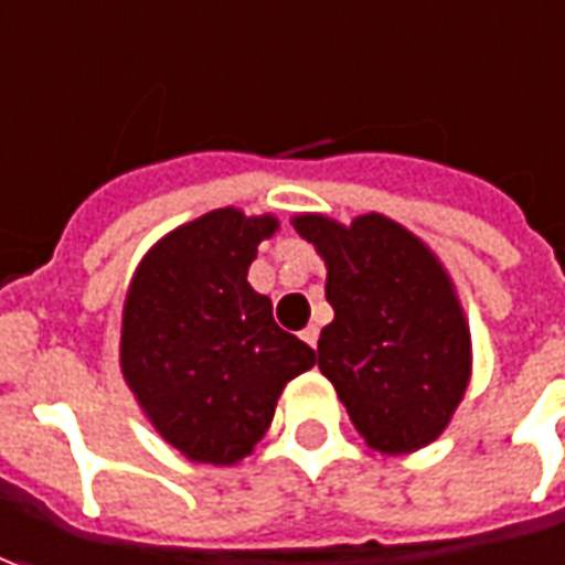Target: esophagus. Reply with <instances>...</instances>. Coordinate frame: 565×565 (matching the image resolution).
I'll return each mask as SVG.
<instances>
[{"mask_svg": "<svg viewBox=\"0 0 565 565\" xmlns=\"http://www.w3.org/2000/svg\"><path fill=\"white\" fill-rule=\"evenodd\" d=\"M301 341H305L307 348L317 350V341H320V329H317V326H307L305 332H301Z\"/></svg>", "mask_w": 565, "mask_h": 565, "instance_id": "obj_1", "label": "esophagus"}]
</instances>
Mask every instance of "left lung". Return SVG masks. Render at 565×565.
<instances>
[{
	"mask_svg": "<svg viewBox=\"0 0 565 565\" xmlns=\"http://www.w3.org/2000/svg\"><path fill=\"white\" fill-rule=\"evenodd\" d=\"M295 231L329 270L334 320L317 353L353 427L384 455L434 443L470 381V332L449 274L418 236L375 212L350 227L298 215Z\"/></svg>",
	"mask_w": 565,
	"mask_h": 565,
	"instance_id": "1",
	"label": "left lung"
}]
</instances>
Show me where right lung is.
<instances>
[{
	"mask_svg": "<svg viewBox=\"0 0 565 565\" xmlns=\"http://www.w3.org/2000/svg\"><path fill=\"white\" fill-rule=\"evenodd\" d=\"M276 217L215 209L162 236L135 270L119 363L166 443L190 461L236 465L274 422L276 399L317 363L248 286Z\"/></svg>",
	"mask_w": 565,
	"mask_h": 565,
	"instance_id": "right-lung-1",
	"label": "right lung"
}]
</instances>
